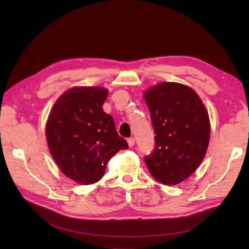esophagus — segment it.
<instances>
[{
  "label": "esophagus",
  "mask_w": 249,
  "mask_h": 249,
  "mask_svg": "<svg viewBox=\"0 0 249 249\" xmlns=\"http://www.w3.org/2000/svg\"><path fill=\"white\" fill-rule=\"evenodd\" d=\"M127 143L130 147H133L135 145V139L134 138H128L127 139Z\"/></svg>",
  "instance_id": "esophagus-1"
}]
</instances>
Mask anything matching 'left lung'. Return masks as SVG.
Masks as SVG:
<instances>
[{
	"mask_svg": "<svg viewBox=\"0 0 249 249\" xmlns=\"http://www.w3.org/2000/svg\"><path fill=\"white\" fill-rule=\"evenodd\" d=\"M155 134V146L144 157L156 181L176 185L193 174L203 160L210 141V121L193 89L162 82L144 94Z\"/></svg>",
	"mask_w": 249,
	"mask_h": 249,
	"instance_id": "left-lung-1",
	"label": "left lung"
}]
</instances>
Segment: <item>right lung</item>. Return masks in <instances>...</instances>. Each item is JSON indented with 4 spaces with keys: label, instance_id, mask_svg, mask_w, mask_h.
I'll return each mask as SVG.
<instances>
[{
    "label": "right lung",
    "instance_id": "obj_1",
    "mask_svg": "<svg viewBox=\"0 0 249 249\" xmlns=\"http://www.w3.org/2000/svg\"><path fill=\"white\" fill-rule=\"evenodd\" d=\"M108 91L72 88L56 100L46 126L47 142L61 171L80 184L103 178L109 160L128 149L119 136L113 118L103 110Z\"/></svg>",
    "mask_w": 249,
    "mask_h": 249
}]
</instances>
